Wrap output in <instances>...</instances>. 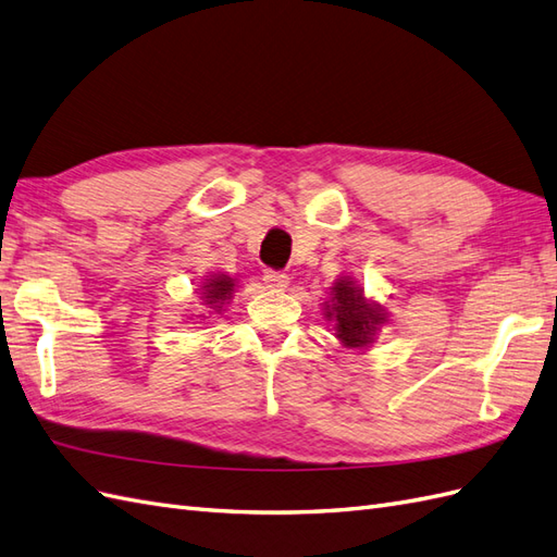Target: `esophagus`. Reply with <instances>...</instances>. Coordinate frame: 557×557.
Instances as JSON below:
<instances>
[{
	"label": "esophagus",
	"instance_id": "34e87169",
	"mask_svg": "<svg viewBox=\"0 0 557 557\" xmlns=\"http://www.w3.org/2000/svg\"><path fill=\"white\" fill-rule=\"evenodd\" d=\"M263 282H265V287L282 292V289L289 287V275L282 273V270H265Z\"/></svg>",
	"mask_w": 557,
	"mask_h": 557
}]
</instances>
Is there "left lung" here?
I'll return each instance as SVG.
<instances>
[{"mask_svg": "<svg viewBox=\"0 0 557 557\" xmlns=\"http://www.w3.org/2000/svg\"><path fill=\"white\" fill-rule=\"evenodd\" d=\"M326 318H334L336 336L348 348H362L372 344L376 326L383 324L381 308L367 304L362 298V289L355 287L348 277L334 284L332 301L326 306Z\"/></svg>", "mask_w": 557, "mask_h": 557, "instance_id": "8db88e82", "label": "left lung"}]
</instances>
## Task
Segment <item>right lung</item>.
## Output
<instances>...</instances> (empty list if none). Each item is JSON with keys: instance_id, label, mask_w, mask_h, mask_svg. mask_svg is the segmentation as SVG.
Returning a JSON list of instances; mask_svg holds the SVG:
<instances>
[{"instance_id": "1", "label": "right lung", "mask_w": 557, "mask_h": 557, "mask_svg": "<svg viewBox=\"0 0 557 557\" xmlns=\"http://www.w3.org/2000/svg\"><path fill=\"white\" fill-rule=\"evenodd\" d=\"M233 289H235V280H233V277H227V275H213L211 280L205 282V287H202V294H205V296H202V298H205L209 308L219 310L221 304L227 301V298H231Z\"/></svg>"}]
</instances>
